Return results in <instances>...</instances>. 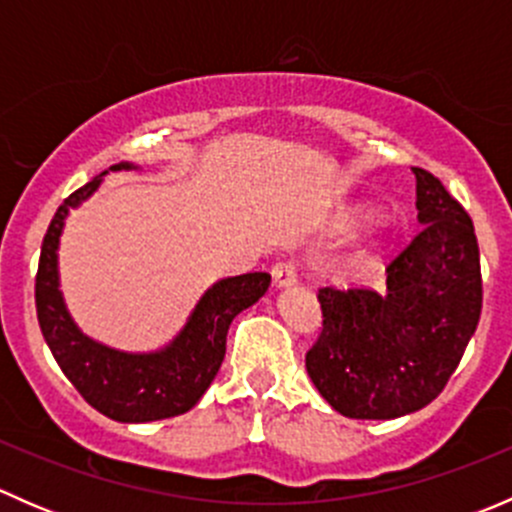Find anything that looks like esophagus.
I'll use <instances>...</instances> for the list:
<instances>
[{
  "label": "esophagus",
  "instance_id": "1",
  "mask_svg": "<svg viewBox=\"0 0 512 512\" xmlns=\"http://www.w3.org/2000/svg\"><path fill=\"white\" fill-rule=\"evenodd\" d=\"M272 277H275V285L277 287H289L297 282V265L292 260H277L272 265Z\"/></svg>",
  "mask_w": 512,
  "mask_h": 512
}]
</instances>
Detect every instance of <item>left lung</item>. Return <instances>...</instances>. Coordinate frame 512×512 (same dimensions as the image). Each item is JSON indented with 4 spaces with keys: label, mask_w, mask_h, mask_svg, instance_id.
I'll return each mask as SVG.
<instances>
[{
    "label": "left lung",
    "mask_w": 512,
    "mask_h": 512,
    "mask_svg": "<svg viewBox=\"0 0 512 512\" xmlns=\"http://www.w3.org/2000/svg\"><path fill=\"white\" fill-rule=\"evenodd\" d=\"M423 227L386 265V289L319 287L322 332L304 364L334 411L399 418L448 384L483 307L471 215L433 173L414 168Z\"/></svg>",
    "instance_id": "obj_1"
}]
</instances>
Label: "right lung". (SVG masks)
<instances>
[{"mask_svg": "<svg viewBox=\"0 0 512 512\" xmlns=\"http://www.w3.org/2000/svg\"><path fill=\"white\" fill-rule=\"evenodd\" d=\"M113 168L131 165L118 163ZM98 183L101 175L59 205L41 242L34 285L41 334L66 379L76 386L86 404L103 416L123 423L180 416L198 404L220 371L230 322L267 292L272 277L267 272H247L220 280L203 294L180 337L163 352L126 354L91 342L71 322L61 302L56 247L69 208L89 198Z\"/></svg>", "mask_w": 512, "mask_h": 512, "instance_id": "obj_1", "label": "right lung"}]
</instances>
